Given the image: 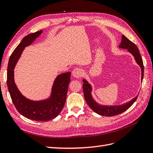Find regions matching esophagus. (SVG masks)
I'll list each match as a JSON object with an SVG mask.
<instances>
[{"label":"esophagus","mask_w":153,"mask_h":153,"mask_svg":"<svg viewBox=\"0 0 153 153\" xmlns=\"http://www.w3.org/2000/svg\"><path fill=\"white\" fill-rule=\"evenodd\" d=\"M84 75V71L82 69L80 68H75L74 69L73 71H72V75L73 77L78 78L82 76V75Z\"/></svg>","instance_id":"1"}]
</instances>
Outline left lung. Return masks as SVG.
Instances as JSON below:
<instances>
[{"label": "left lung", "mask_w": 153, "mask_h": 153, "mask_svg": "<svg viewBox=\"0 0 153 153\" xmlns=\"http://www.w3.org/2000/svg\"><path fill=\"white\" fill-rule=\"evenodd\" d=\"M119 48L127 50L128 52L133 55L134 58H135L137 64L140 66L141 69V80L142 81L143 77V61L141 57V55L140 54L139 50H138L137 46L133 43H132L131 41H129L126 37H125L124 35H122L121 42L119 45ZM82 82H84V84H83V91H84L85 100L87 105H89V107L93 110L94 112L100 115H103V116H114V115H116L125 112V111L128 110L134 103H135V101L137 100L138 96L137 95L131 100L128 101V102L123 103L122 105H101L97 103L95 100L93 98V97H92V88L91 85L88 82L87 80L85 79V78L82 80Z\"/></svg>", "instance_id": "8db88e82"}]
</instances>
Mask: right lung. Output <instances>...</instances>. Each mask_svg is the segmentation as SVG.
Instances as JSON below:
<instances>
[{
    "label": "right lung",
    "mask_w": 153,
    "mask_h": 153,
    "mask_svg": "<svg viewBox=\"0 0 153 153\" xmlns=\"http://www.w3.org/2000/svg\"><path fill=\"white\" fill-rule=\"evenodd\" d=\"M43 30L26 36L13 51L9 59L7 72V85L14 105L20 114L36 121H48L61 112L66 102L71 73L60 74L53 83L48 98L39 101L27 98L18 89L15 82L14 69L25 48L34 43L42 34Z\"/></svg>",
    "instance_id": "1"
}]
</instances>
